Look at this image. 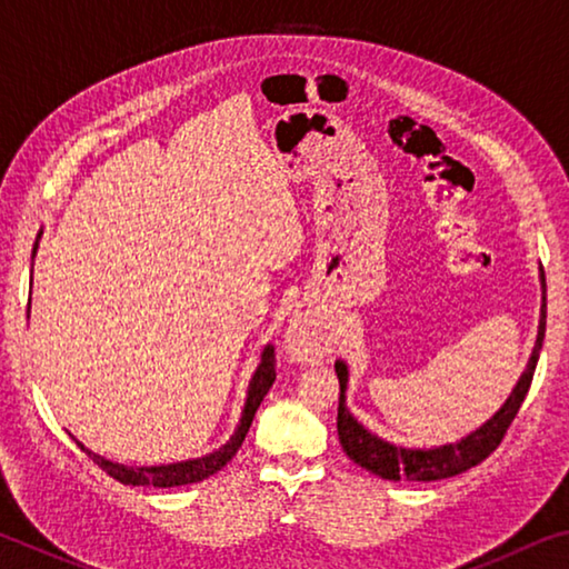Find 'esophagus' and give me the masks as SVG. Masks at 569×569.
<instances>
[{
    "instance_id": "esophagus-1",
    "label": "esophagus",
    "mask_w": 569,
    "mask_h": 569,
    "mask_svg": "<svg viewBox=\"0 0 569 569\" xmlns=\"http://www.w3.org/2000/svg\"><path fill=\"white\" fill-rule=\"evenodd\" d=\"M286 346L298 361H316L323 356V339L311 329V323L306 319H296L288 326Z\"/></svg>"
}]
</instances>
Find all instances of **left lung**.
I'll use <instances>...</instances> for the list:
<instances>
[{
	"label": "left lung",
	"mask_w": 569,
	"mask_h": 569,
	"mask_svg": "<svg viewBox=\"0 0 569 569\" xmlns=\"http://www.w3.org/2000/svg\"><path fill=\"white\" fill-rule=\"evenodd\" d=\"M542 273V316H539V331H537V343L532 351V359L527 363V371L519 377L512 397L505 401V407L499 409L492 419H489L485 427L471 431L467 439L457 441V445H445L437 449H401L393 447L389 441L373 437L371 431H366L359 421H356L349 409H346V381H349V371H346L343 361H336V377H339V417H336V427H339V439L346 455H349L356 465L373 471L383 479L391 481H437V479H449L457 477L461 471L477 467L485 461L492 451L502 445L507 435L509 423L515 421L519 407L529 391V383H532L539 349H542L545 341V323H547V283H545V271Z\"/></svg>",
	"instance_id": "left-lung-1"
}]
</instances>
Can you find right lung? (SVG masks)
<instances>
[{
	"mask_svg": "<svg viewBox=\"0 0 569 569\" xmlns=\"http://www.w3.org/2000/svg\"><path fill=\"white\" fill-rule=\"evenodd\" d=\"M34 250H37V246H34ZM273 381H276V351H273V346H266L261 363H258L253 379H250L246 409H243V417H240L236 435L230 437L226 447H220L218 451H213V455H208V457L178 461V465H166V467H124V465H114V461L104 459L100 455H94V451H90V449H84L80 441H77V445L84 449V455H88L94 465H98L102 471H108L112 479H118L120 485H132V487L196 485V481H203L210 475H216V471L223 469L228 461L236 457V451L240 449V445H243L250 423H253L256 411H258V407H261V401L268 393V389L273 387Z\"/></svg>",
	"mask_w": 569,
	"mask_h": 569,
	"instance_id": "add662e5",
	"label": "right lung"
}]
</instances>
